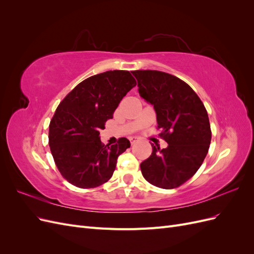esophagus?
I'll return each mask as SVG.
<instances>
[{
  "label": "esophagus",
  "instance_id": "obj_1",
  "mask_svg": "<svg viewBox=\"0 0 254 254\" xmlns=\"http://www.w3.org/2000/svg\"><path fill=\"white\" fill-rule=\"evenodd\" d=\"M130 143H131V144H134L136 141H137V137L136 136H131V137H130Z\"/></svg>",
  "mask_w": 254,
  "mask_h": 254
}]
</instances>
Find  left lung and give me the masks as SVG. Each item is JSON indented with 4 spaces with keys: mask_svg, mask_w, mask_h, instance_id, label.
Returning a JSON list of instances; mask_svg holds the SVG:
<instances>
[{
    "mask_svg": "<svg viewBox=\"0 0 254 254\" xmlns=\"http://www.w3.org/2000/svg\"><path fill=\"white\" fill-rule=\"evenodd\" d=\"M139 94L153 106L167 147L152 146L141 163L144 178L161 189H175L201 166L211 143V126L200 98L187 82L160 71H133Z\"/></svg>",
    "mask_w": 254,
    "mask_h": 254,
    "instance_id": "obj_1",
    "label": "left lung"
}]
</instances>
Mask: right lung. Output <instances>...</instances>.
<instances>
[{
  "mask_svg": "<svg viewBox=\"0 0 254 254\" xmlns=\"http://www.w3.org/2000/svg\"><path fill=\"white\" fill-rule=\"evenodd\" d=\"M135 84L128 71H107L78 83L59 104L50 124L49 144L59 172L73 186L96 188L112 177L130 142L121 137L118 144L105 146L99 131Z\"/></svg>",
  "mask_w": 254,
  "mask_h": 254,
  "instance_id": "1",
  "label": "right lung"
}]
</instances>
